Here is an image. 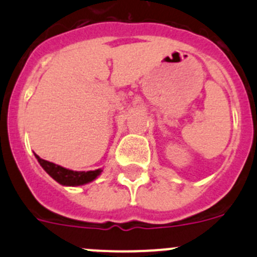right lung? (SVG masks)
Returning <instances> with one entry per match:
<instances>
[{
  "label": "right lung",
  "mask_w": 257,
  "mask_h": 257,
  "mask_svg": "<svg viewBox=\"0 0 257 257\" xmlns=\"http://www.w3.org/2000/svg\"><path fill=\"white\" fill-rule=\"evenodd\" d=\"M35 157L36 159L38 160V163L41 164V167L47 172V174L51 175L57 183L66 186L84 185V184L90 183V181L94 180V179L97 178L98 175H100V173L103 172L102 169L89 170V172H74V170L66 169V168L54 164V163L47 162V160L45 159H41L37 154H35Z\"/></svg>",
  "instance_id": "right-lung-1"
}]
</instances>
